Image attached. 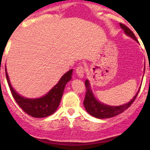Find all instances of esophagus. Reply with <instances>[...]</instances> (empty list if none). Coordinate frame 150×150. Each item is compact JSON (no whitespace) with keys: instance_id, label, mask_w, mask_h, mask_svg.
Returning a JSON list of instances; mask_svg holds the SVG:
<instances>
[{"instance_id":"34e87169","label":"esophagus","mask_w":150,"mask_h":150,"mask_svg":"<svg viewBox=\"0 0 150 150\" xmlns=\"http://www.w3.org/2000/svg\"><path fill=\"white\" fill-rule=\"evenodd\" d=\"M85 71H86V69L83 66H79L77 67L76 69V74L80 78H83L84 77Z\"/></svg>"}]
</instances>
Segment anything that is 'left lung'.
I'll list each match as a JSON object with an SVG mask.
<instances>
[{
  "mask_svg": "<svg viewBox=\"0 0 150 150\" xmlns=\"http://www.w3.org/2000/svg\"><path fill=\"white\" fill-rule=\"evenodd\" d=\"M120 26L122 29V30H123V32L125 33V34L126 35H128V37H131L134 40L138 42V40L136 38L135 35L134 34V33L129 28H127L125 25H122V24H120ZM144 71L145 67L144 69ZM85 86H86V93L83 102L85 109H86V111H87V112L88 114H90L93 117L99 119L110 118V117H115V116L118 115L119 114H120L122 112L125 111V110H127L131 105V104L134 102V100L137 98V95H138L139 92L141 88L139 87V88L138 91L136 93L135 96L128 103L124 104L120 106H110L99 102L95 97L93 93V91L91 90V85L88 80H86L85 81Z\"/></svg>",
  "mask_w": 150,
  "mask_h": 150,
  "instance_id": "left-lung-1",
  "label": "left lung"
}]
</instances>
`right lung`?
<instances>
[{
  "instance_id": "add662e5",
  "label": "right lung",
  "mask_w": 150,
  "mask_h": 150,
  "mask_svg": "<svg viewBox=\"0 0 150 150\" xmlns=\"http://www.w3.org/2000/svg\"><path fill=\"white\" fill-rule=\"evenodd\" d=\"M73 69H70L62 75L57 83L44 96L35 99L24 97L19 95L12 87L6 69V76L13 99L24 112L30 116L37 118L46 117L54 114L58 109L61 102L66 84L72 78Z\"/></svg>"
}]
</instances>
